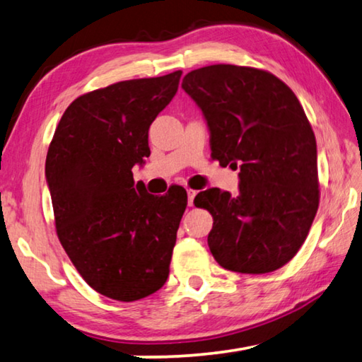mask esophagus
<instances>
[{
    "label": "esophagus",
    "mask_w": 362,
    "mask_h": 362,
    "mask_svg": "<svg viewBox=\"0 0 362 362\" xmlns=\"http://www.w3.org/2000/svg\"><path fill=\"white\" fill-rule=\"evenodd\" d=\"M187 193H188V206H193V199H194V196H196V192H194V189H192V188H188Z\"/></svg>",
    "instance_id": "34e87169"
}]
</instances>
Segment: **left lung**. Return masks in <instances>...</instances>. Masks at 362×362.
I'll return each mask as SVG.
<instances>
[{"instance_id":"8db88e82","label":"left lung","mask_w":362,"mask_h":362,"mask_svg":"<svg viewBox=\"0 0 362 362\" xmlns=\"http://www.w3.org/2000/svg\"><path fill=\"white\" fill-rule=\"evenodd\" d=\"M182 88L203 110L212 159L240 168V194L211 188L194 198L214 218V259L246 274L284 267L320 206L316 139L303 107L284 81L254 66H203Z\"/></svg>"}]
</instances>
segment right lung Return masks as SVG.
<instances>
[{"label": "right lung", "mask_w": 362, "mask_h": 362, "mask_svg": "<svg viewBox=\"0 0 362 362\" xmlns=\"http://www.w3.org/2000/svg\"><path fill=\"white\" fill-rule=\"evenodd\" d=\"M182 71L127 79L73 100L49 144L46 179L66 255L95 292L134 302L161 289L187 192L146 193L134 164L150 156L148 129L179 89Z\"/></svg>", "instance_id": "obj_1"}]
</instances>
